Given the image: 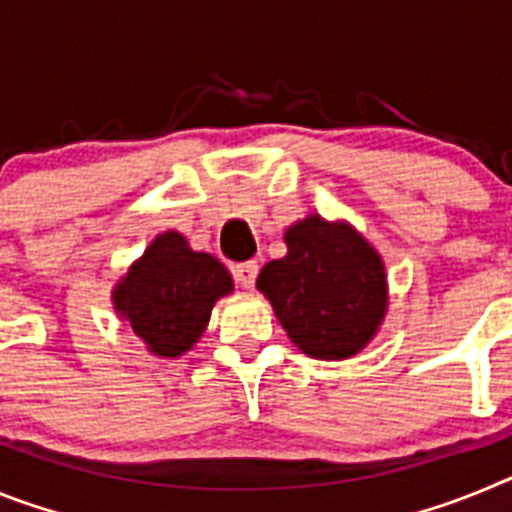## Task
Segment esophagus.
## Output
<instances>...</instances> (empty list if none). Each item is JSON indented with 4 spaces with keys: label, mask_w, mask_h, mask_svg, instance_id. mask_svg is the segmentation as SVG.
Instances as JSON below:
<instances>
[{
    "label": "esophagus",
    "mask_w": 512,
    "mask_h": 512,
    "mask_svg": "<svg viewBox=\"0 0 512 512\" xmlns=\"http://www.w3.org/2000/svg\"><path fill=\"white\" fill-rule=\"evenodd\" d=\"M233 277L238 279V284L246 289H251L256 284V277H259V264L256 261H243V264L233 266Z\"/></svg>",
    "instance_id": "esophagus-1"
}]
</instances>
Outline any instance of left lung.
Wrapping results in <instances>:
<instances>
[{
	"label": "left lung",
	"instance_id": "8db88e82",
	"mask_svg": "<svg viewBox=\"0 0 512 512\" xmlns=\"http://www.w3.org/2000/svg\"><path fill=\"white\" fill-rule=\"evenodd\" d=\"M287 256L261 269L289 338L315 359H348L372 341L387 310L379 253L356 230L310 215L284 235Z\"/></svg>",
	"mask_w": 512,
	"mask_h": 512
}]
</instances>
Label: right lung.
Instances as JSON below:
<instances>
[{"mask_svg": "<svg viewBox=\"0 0 512 512\" xmlns=\"http://www.w3.org/2000/svg\"><path fill=\"white\" fill-rule=\"evenodd\" d=\"M233 289L228 269L192 251L182 233L158 235L115 289V307L158 356H182L210 323L217 297Z\"/></svg>", "mask_w": 512, "mask_h": 512, "instance_id": "add662e5", "label": "right lung"}]
</instances>
